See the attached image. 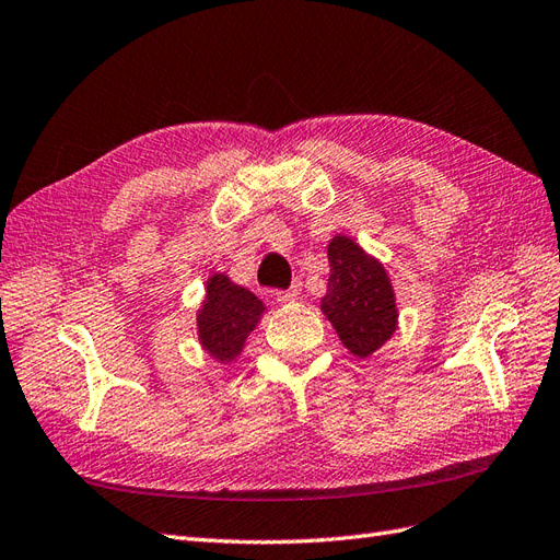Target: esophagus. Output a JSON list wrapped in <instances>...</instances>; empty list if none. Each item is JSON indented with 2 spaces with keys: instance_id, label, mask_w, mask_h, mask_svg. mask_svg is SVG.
I'll return each instance as SVG.
<instances>
[{
  "instance_id": "esophagus-1",
  "label": "esophagus",
  "mask_w": 560,
  "mask_h": 560,
  "mask_svg": "<svg viewBox=\"0 0 560 560\" xmlns=\"http://www.w3.org/2000/svg\"><path fill=\"white\" fill-rule=\"evenodd\" d=\"M299 294H301V284L294 282V284L290 287V290H278V292H276V299H278V301H284V304H287V301L299 299Z\"/></svg>"
}]
</instances>
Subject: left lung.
Segmentation results:
<instances>
[{
	"label": "left lung",
	"mask_w": 560,
	"mask_h": 560,
	"mask_svg": "<svg viewBox=\"0 0 560 560\" xmlns=\"http://www.w3.org/2000/svg\"><path fill=\"white\" fill-rule=\"evenodd\" d=\"M327 256L329 280L320 308L346 349L368 358L396 331L398 308L390 280L384 266L351 237L337 235L327 247Z\"/></svg>",
	"instance_id": "1"
}]
</instances>
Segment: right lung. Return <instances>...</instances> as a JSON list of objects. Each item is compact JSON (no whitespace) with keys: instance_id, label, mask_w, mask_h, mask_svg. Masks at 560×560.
Wrapping results in <instances>:
<instances>
[{"instance_id":"obj_1","label":"right lung","mask_w":560,"mask_h":560,"mask_svg":"<svg viewBox=\"0 0 560 560\" xmlns=\"http://www.w3.org/2000/svg\"><path fill=\"white\" fill-rule=\"evenodd\" d=\"M264 304L249 290L217 273L207 282L205 306L198 313V335L217 360H235L249 331L259 323Z\"/></svg>"}]
</instances>
